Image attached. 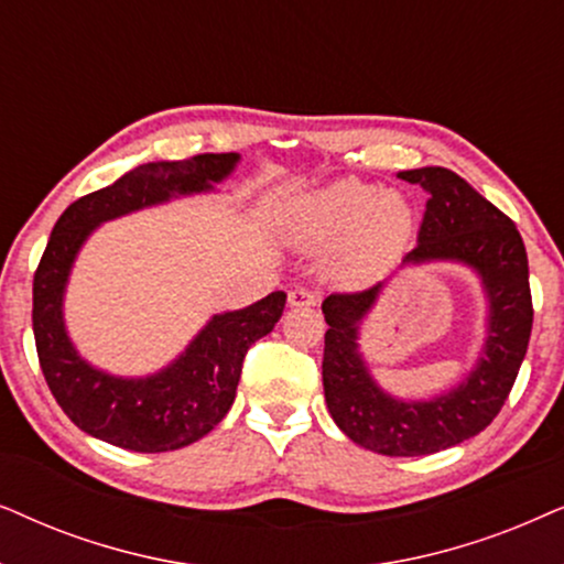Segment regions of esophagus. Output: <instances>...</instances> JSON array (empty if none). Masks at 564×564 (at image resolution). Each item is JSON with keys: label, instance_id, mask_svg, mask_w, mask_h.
<instances>
[{"label": "esophagus", "instance_id": "obj_1", "mask_svg": "<svg viewBox=\"0 0 564 564\" xmlns=\"http://www.w3.org/2000/svg\"><path fill=\"white\" fill-rule=\"evenodd\" d=\"M317 302H319L317 294L304 286L289 291V306H294V310H302V306H317Z\"/></svg>", "mask_w": 564, "mask_h": 564}]
</instances>
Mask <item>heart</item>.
<instances>
[{"instance_id":"heart-1","label":"heart","mask_w":564,"mask_h":564,"mask_svg":"<svg viewBox=\"0 0 564 564\" xmlns=\"http://www.w3.org/2000/svg\"><path fill=\"white\" fill-rule=\"evenodd\" d=\"M289 237L304 250H327L337 283H371L408 250L415 208L402 193L364 180H337L306 195L289 219Z\"/></svg>"}]
</instances>
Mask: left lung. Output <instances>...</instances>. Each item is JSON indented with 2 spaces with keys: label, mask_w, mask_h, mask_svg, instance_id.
<instances>
[{
  "label": "left lung",
  "mask_w": 564,
  "mask_h": 564,
  "mask_svg": "<svg viewBox=\"0 0 564 564\" xmlns=\"http://www.w3.org/2000/svg\"><path fill=\"white\" fill-rule=\"evenodd\" d=\"M400 177L427 193L417 247L404 254L402 268L462 262L475 270L487 296L482 352L467 379L431 400L384 392L358 350L360 322L384 289L377 283L322 302L329 325L322 384L329 415L352 444L384 456H425L462 444L492 423L527 356L534 306L527 247L500 208L446 167L404 170Z\"/></svg>",
  "instance_id": "8db88e82"
}]
</instances>
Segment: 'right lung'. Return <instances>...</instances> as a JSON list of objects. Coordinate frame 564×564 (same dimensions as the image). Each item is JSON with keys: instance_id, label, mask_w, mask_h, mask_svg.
I'll use <instances>...</instances> for the list:
<instances>
[{"instance_id": "right-lung-1", "label": "right lung", "mask_w": 564, "mask_h": 564, "mask_svg": "<svg viewBox=\"0 0 564 564\" xmlns=\"http://www.w3.org/2000/svg\"><path fill=\"white\" fill-rule=\"evenodd\" d=\"M239 154H198L149 162L74 200L58 216L33 278V335L51 394L82 431L139 454L175 452L212 433L237 397L242 360L281 319L286 294L273 291L245 310L214 314L191 345L156 373L112 377L79 356L64 325V291L87 237L100 224L170 198L212 193L235 172Z\"/></svg>"}]
</instances>
